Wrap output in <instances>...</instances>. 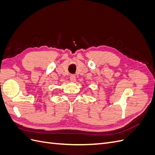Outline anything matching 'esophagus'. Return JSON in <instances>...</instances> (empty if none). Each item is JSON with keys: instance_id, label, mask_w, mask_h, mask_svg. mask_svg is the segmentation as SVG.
<instances>
[{"instance_id": "1", "label": "esophagus", "mask_w": 155, "mask_h": 155, "mask_svg": "<svg viewBox=\"0 0 155 155\" xmlns=\"http://www.w3.org/2000/svg\"><path fill=\"white\" fill-rule=\"evenodd\" d=\"M70 79L72 82H75L76 81V76H74V75H71V76H70Z\"/></svg>"}]
</instances>
